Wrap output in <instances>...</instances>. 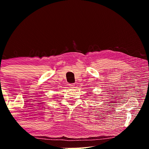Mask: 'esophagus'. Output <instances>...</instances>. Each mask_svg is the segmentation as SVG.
Segmentation results:
<instances>
[{
  "label": "esophagus",
  "instance_id": "1",
  "mask_svg": "<svg viewBox=\"0 0 149 149\" xmlns=\"http://www.w3.org/2000/svg\"><path fill=\"white\" fill-rule=\"evenodd\" d=\"M69 86H70V87H71V88H74L75 87V84H69Z\"/></svg>",
  "mask_w": 149,
  "mask_h": 149
}]
</instances>
